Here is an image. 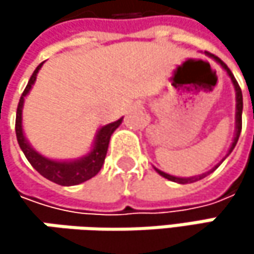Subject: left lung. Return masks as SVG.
Instances as JSON below:
<instances>
[{
  "mask_svg": "<svg viewBox=\"0 0 254 254\" xmlns=\"http://www.w3.org/2000/svg\"><path fill=\"white\" fill-rule=\"evenodd\" d=\"M206 56H209L210 59H213L216 63H219L221 64V67L227 72V75L231 79V82H232V85H234V89H235V135H234V139H232V144H231V147H229L228 150V154L222 159V162L228 157L229 154H231V151L234 150V147H235V144H237V141H238V136H240V132H241V115H243V94H241V89H240V86H238V82L235 80V77L232 75V72L228 69V66L219 59V57H216V56H213V54H210V53H206ZM222 162H219L213 169H210L209 172H206V174H201V175H197V177H191V178H179V177H174V175H169V174H166V172H163V171H159L157 168H154L156 169V172L159 174V175H162L163 178H166V179H169V181H174V182H178V184H191V182H195V181H198V179H203L204 177H207L209 174H212Z\"/></svg>",
  "mask_w": 254,
  "mask_h": 254,
  "instance_id": "1",
  "label": "left lung"
}]
</instances>
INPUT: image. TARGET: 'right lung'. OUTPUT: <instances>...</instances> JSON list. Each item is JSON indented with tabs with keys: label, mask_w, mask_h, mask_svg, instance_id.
<instances>
[{
	"label": "right lung",
	"mask_w": 254,
	"mask_h": 254,
	"mask_svg": "<svg viewBox=\"0 0 254 254\" xmlns=\"http://www.w3.org/2000/svg\"><path fill=\"white\" fill-rule=\"evenodd\" d=\"M44 63H41L35 72L32 73V76L29 79L27 85H26L25 91L20 97L19 106H17V115H16V136H17V142L22 148V151L25 153L26 159L29 160V163L33 166V169H36L41 175L59 185H64V187H70V185H77L82 184L92 177H95L100 169L103 168L106 154H107V148H109V142H110V136L112 133L119 127L122 124L124 118H121L116 122H112L106 127H100L92 148L89 150V153H86L85 156L75 159V160H54V159H48L45 156H42L41 153H38L26 139L25 132H23V124H22V113H23V104H25V97L29 94V91L32 89L36 75L39 72V69L42 67Z\"/></svg>",
	"instance_id": "add662e5"
}]
</instances>
